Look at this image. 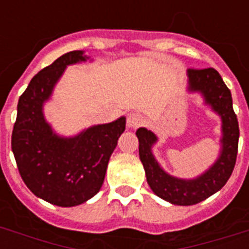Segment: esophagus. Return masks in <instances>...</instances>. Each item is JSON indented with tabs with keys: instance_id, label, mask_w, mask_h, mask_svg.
I'll list each match as a JSON object with an SVG mask.
<instances>
[{
	"instance_id": "34e87169",
	"label": "esophagus",
	"mask_w": 249,
	"mask_h": 249,
	"mask_svg": "<svg viewBox=\"0 0 249 249\" xmlns=\"http://www.w3.org/2000/svg\"><path fill=\"white\" fill-rule=\"evenodd\" d=\"M142 124V117L138 113H129L126 117V126L129 129H136Z\"/></svg>"
}]
</instances>
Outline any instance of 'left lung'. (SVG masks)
<instances>
[{"mask_svg":"<svg viewBox=\"0 0 249 249\" xmlns=\"http://www.w3.org/2000/svg\"><path fill=\"white\" fill-rule=\"evenodd\" d=\"M187 90L199 93L204 103L221 119V150L217 160L195 178L170 176L152 154L158 136L146 128L137 130L140 159L143 164L148 186L155 195L176 205H194L220 191L231 176L238 155L239 124L232 109L231 93L214 68L187 70Z\"/></svg>","mask_w":249,"mask_h":249,"instance_id":"8db88e82","label":"left lung"}]
</instances>
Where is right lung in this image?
Listing matches in <instances>:
<instances>
[{
	"label": "right lung",
	"instance_id": "1",
	"mask_svg": "<svg viewBox=\"0 0 249 249\" xmlns=\"http://www.w3.org/2000/svg\"><path fill=\"white\" fill-rule=\"evenodd\" d=\"M88 59L83 50L59 56L31 80L18 102L11 150L19 173L37 197L58 207L83 204L101 190L109 158L125 130L126 119L121 116L63 137L45 119V102L67 66Z\"/></svg>",
	"mask_w": 249,
	"mask_h": 249
}]
</instances>
